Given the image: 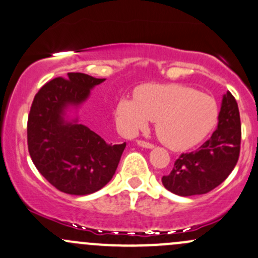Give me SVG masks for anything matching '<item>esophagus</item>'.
<instances>
[{"label": "esophagus", "mask_w": 258, "mask_h": 258, "mask_svg": "<svg viewBox=\"0 0 258 258\" xmlns=\"http://www.w3.org/2000/svg\"><path fill=\"white\" fill-rule=\"evenodd\" d=\"M137 145L141 147H145V149H154V145L150 144V142L142 141V140H139V141H137Z\"/></svg>", "instance_id": "obj_1"}]
</instances>
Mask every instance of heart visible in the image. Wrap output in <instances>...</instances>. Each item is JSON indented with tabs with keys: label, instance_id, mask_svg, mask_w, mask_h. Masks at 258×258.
Here are the masks:
<instances>
[{
	"label": "heart",
	"instance_id": "heart-1",
	"mask_svg": "<svg viewBox=\"0 0 258 258\" xmlns=\"http://www.w3.org/2000/svg\"><path fill=\"white\" fill-rule=\"evenodd\" d=\"M123 97L116 118L127 134L145 130L155 121L160 141L172 150H186L203 141L218 122V103L212 96L181 84H146Z\"/></svg>",
	"mask_w": 258,
	"mask_h": 258
}]
</instances>
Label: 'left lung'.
Instances as JSON below:
<instances>
[{
	"instance_id": "left-lung-1",
	"label": "left lung",
	"mask_w": 258,
	"mask_h": 258,
	"mask_svg": "<svg viewBox=\"0 0 258 258\" xmlns=\"http://www.w3.org/2000/svg\"><path fill=\"white\" fill-rule=\"evenodd\" d=\"M241 149L238 104L229 92L222 99L218 127L197 151L182 154L161 181L180 197L201 196L224 181L236 166Z\"/></svg>"
}]
</instances>
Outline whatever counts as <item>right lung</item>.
<instances>
[{"label": "right lung", "instance_id": "1", "mask_svg": "<svg viewBox=\"0 0 258 258\" xmlns=\"http://www.w3.org/2000/svg\"><path fill=\"white\" fill-rule=\"evenodd\" d=\"M106 79L68 73L47 82L35 96L27 119V146L40 174L57 190L88 196L113 177L126 142L107 144L77 114L91 91ZM76 112L71 117L69 112Z\"/></svg>", "mask_w": 258, "mask_h": 258}]
</instances>
